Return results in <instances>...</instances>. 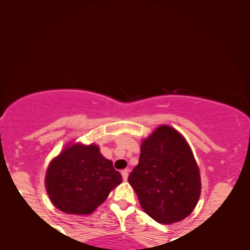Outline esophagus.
<instances>
[{"label":"esophagus","mask_w":250,"mask_h":250,"mask_svg":"<svg viewBox=\"0 0 250 250\" xmlns=\"http://www.w3.org/2000/svg\"><path fill=\"white\" fill-rule=\"evenodd\" d=\"M121 173H122L123 180H124V181L127 180V177H128V169H123Z\"/></svg>","instance_id":"obj_1"}]
</instances>
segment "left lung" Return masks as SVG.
<instances>
[{"label":"left lung","instance_id":"left-lung-1","mask_svg":"<svg viewBox=\"0 0 250 250\" xmlns=\"http://www.w3.org/2000/svg\"><path fill=\"white\" fill-rule=\"evenodd\" d=\"M128 182L142 209L162 224L184 220L197 206L201 192L200 170L184 136L160 125L143 139L139 164Z\"/></svg>","mask_w":250,"mask_h":250}]
</instances>
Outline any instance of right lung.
Masks as SVG:
<instances>
[{
	"mask_svg": "<svg viewBox=\"0 0 250 250\" xmlns=\"http://www.w3.org/2000/svg\"><path fill=\"white\" fill-rule=\"evenodd\" d=\"M111 160L101 155L97 145L68 143L51 160L45 174V189L58 209L67 214L88 215L122 183Z\"/></svg>",
	"mask_w": 250,
	"mask_h": 250,
	"instance_id": "right-lung-1",
	"label": "right lung"
}]
</instances>
